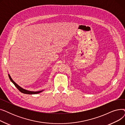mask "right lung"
I'll return each instance as SVG.
<instances>
[{
	"instance_id": "1",
	"label": "right lung",
	"mask_w": 125,
	"mask_h": 125,
	"mask_svg": "<svg viewBox=\"0 0 125 125\" xmlns=\"http://www.w3.org/2000/svg\"><path fill=\"white\" fill-rule=\"evenodd\" d=\"M9 77L10 78V81L14 84L15 86H16V87L21 92V93H24V94H38V93H40L41 92H42V91H44V90H42V91H29V90H26V89H23V88H22L21 87H20V86H19V85L16 83L14 81L12 80V79L11 78V77H10V75L9 74Z\"/></svg>"
}]
</instances>
